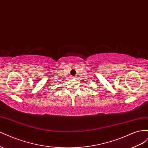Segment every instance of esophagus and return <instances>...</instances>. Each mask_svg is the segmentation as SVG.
<instances>
[{"instance_id": "esophagus-1", "label": "esophagus", "mask_w": 148, "mask_h": 148, "mask_svg": "<svg viewBox=\"0 0 148 148\" xmlns=\"http://www.w3.org/2000/svg\"><path fill=\"white\" fill-rule=\"evenodd\" d=\"M71 78H72V79H77V78H76L75 77H72Z\"/></svg>"}]
</instances>
